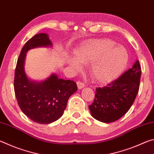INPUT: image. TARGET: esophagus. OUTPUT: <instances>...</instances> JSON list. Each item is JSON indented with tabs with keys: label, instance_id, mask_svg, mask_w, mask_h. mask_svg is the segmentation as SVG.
<instances>
[{
	"label": "esophagus",
	"instance_id": "obj_1",
	"mask_svg": "<svg viewBox=\"0 0 154 154\" xmlns=\"http://www.w3.org/2000/svg\"><path fill=\"white\" fill-rule=\"evenodd\" d=\"M77 87L79 89H82V88H83L85 87V84L83 83V82H77Z\"/></svg>",
	"mask_w": 154,
	"mask_h": 154
}]
</instances>
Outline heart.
I'll list each match as a JSON object with an SVG mask.
<instances>
[{"instance_id": "b5f03b06", "label": "heart", "mask_w": 154, "mask_h": 154, "mask_svg": "<svg viewBox=\"0 0 154 154\" xmlns=\"http://www.w3.org/2000/svg\"><path fill=\"white\" fill-rule=\"evenodd\" d=\"M75 58L69 60V64L76 71L82 64L91 65L90 72L94 80L107 83L117 79L126 68L128 54L123 46L116 45L108 38L93 39L85 42L74 52Z\"/></svg>"}]
</instances>
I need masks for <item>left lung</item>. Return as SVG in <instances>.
<instances>
[{
  "instance_id": "obj_1",
  "label": "left lung",
  "mask_w": 154,
  "mask_h": 154,
  "mask_svg": "<svg viewBox=\"0 0 154 154\" xmlns=\"http://www.w3.org/2000/svg\"><path fill=\"white\" fill-rule=\"evenodd\" d=\"M141 68L139 60L118 79L103 88H96L94 100L89 106L97 120L110 123L121 118L133 104L139 90Z\"/></svg>"
}]
</instances>
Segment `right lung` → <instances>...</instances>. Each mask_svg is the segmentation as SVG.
<instances>
[{
  "mask_svg": "<svg viewBox=\"0 0 154 154\" xmlns=\"http://www.w3.org/2000/svg\"><path fill=\"white\" fill-rule=\"evenodd\" d=\"M51 46L48 34L32 36L22 48L15 71L14 91L20 108L31 120L42 124L61 118L69 97L77 90L74 81L59 79L54 73L42 82L30 80L26 75V52L31 49Z\"/></svg>",
  "mask_w": 154,
  "mask_h": 154,
  "instance_id": "obj_1",
  "label": "right lung"
}]
</instances>
